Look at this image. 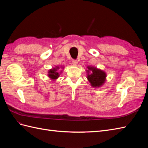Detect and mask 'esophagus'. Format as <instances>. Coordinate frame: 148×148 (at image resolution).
I'll use <instances>...</instances> for the list:
<instances>
[{
  "mask_svg": "<svg viewBox=\"0 0 148 148\" xmlns=\"http://www.w3.org/2000/svg\"><path fill=\"white\" fill-rule=\"evenodd\" d=\"M72 64L73 65H77L78 64V61L77 60H72Z\"/></svg>",
  "mask_w": 148,
  "mask_h": 148,
  "instance_id": "34e87169",
  "label": "esophagus"
}]
</instances>
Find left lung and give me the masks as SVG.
Returning <instances> with one entry per match:
<instances>
[{
	"label": "left lung",
	"mask_w": 148,
	"mask_h": 148,
	"mask_svg": "<svg viewBox=\"0 0 148 148\" xmlns=\"http://www.w3.org/2000/svg\"><path fill=\"white\" fill-rule=\"evenodd\" d=\"M88 76V80L91 83L92 87L98 88L101 86L106 82V73L104 71L100 69H97L94 66H88V70H86ZM91 73L89 74L90 71Z\"/></svg>",
	"instance_id": "8db88e82"
}]
</instances>
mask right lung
I'll return each mask as SVG.
<instances>
[{
	"mask_svg": "<svg viewBox=\"0 0 148 148\" xmlns=\"http://www.w3.org/2000/svg\"><path fill=\"white\" fill-rule=\"evenodd\" d=\"M62 68H63V66H62ZM59 69H60L59 66H56V67H55V68H53L52 69L49 70L48 71V77L53 80L57 79L59 77L60 74L61 73V72H59V71H58V70Z\"/></svg>",
	"mask_w": 148,
	"mask_h": 148,
	"instance_id": "right-lung-1",
	"label": "right lung"
}]
</instances>
